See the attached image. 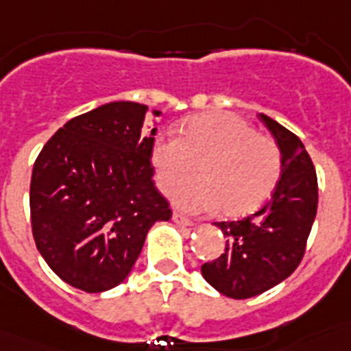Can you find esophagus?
I'll use <instances>...</instances> for the list:
<instances>
[{"instance_id": "esophagus-1", "label": "esophagus", "mask_w": 351, "mask_h": 351, "mask_svg": "<svg viewBox=\"0 0 351 351\" xmlns=\"http://www.w3.org/2000/svg\"><path fill=\"white\" fill-rule=\"evenodd\" d=\"M172 219H173V223H178V225H181V226H191V225H193V221H191L188 216H184V214H181V213H173Z\"/></svg>"}]
</instances>
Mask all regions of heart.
<instances>
[{
  "label": "heart",
  "instance_id": "heart-1",
  "mask_svg": "<svg viewBox=\"0 0 351 351\" xmlns=\"http://www.w3.org/2000/svg\"><path fill=\"white\" fill-rule=\"evenodd\" d=\"M156 184L163 193L201 167L203 181L173 191V204L186 213L237 218L258 209L274 191L283 172V156L274 138L232 112H207L188 119L179 137L160 135L151 147Z\"/></svg>",
  "mask_w": 351,
  "mask_h": 351
}]
</instances>
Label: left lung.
I'll use <instances>...</instances> for the list:
<instances>
[{
    "label": "left lung",
    "mask_w": 351,
    "mask_h": 351,
    "mask_svg": "<svg viewBox=\"0 0 351 351\" xmlns=\"http://www.w3.org/2000/svg\"><path fill=\"white\" fill-rule=\"evenodd\" d=\"M260 119L281 149V179L256 213L214 223L226 237L225 253L202 265L207 283L232 299L260 295L299 267L318 207L315 165L300 138L269 116Z\"/></svg>",
    "instance_id": "obj_1"
}]
</instances>
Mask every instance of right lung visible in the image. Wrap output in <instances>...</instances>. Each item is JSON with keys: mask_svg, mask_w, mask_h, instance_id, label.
<instances>
[{"mask_svg": "<svg viewBox=\"0 0 351 351\" xmlns=\"http://www.w3.org/2000/svg\"><path fill=\"white\" fill-rule=\"evenodd\" d=\"M145 114L147 105L135 101L80 114L49 138L33 167L36 247L64 283L88 293L123 283L149 228L172 216L153 182L156 128L144 133Z\"/></svg>", "mask_w": 351, "mask_h": 351, "instance_id": "right-lung-1", "label": "right lung"}]
</instances>
